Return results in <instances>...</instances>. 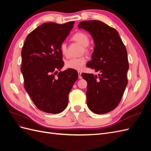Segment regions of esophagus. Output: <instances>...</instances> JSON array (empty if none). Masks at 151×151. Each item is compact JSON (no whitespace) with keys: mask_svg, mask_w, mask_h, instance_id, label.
<instances>
[{"mask_svg":"<svg viewBox=\"0 0 151 151\" xmlns=\"http://www.w3.org/2000/svg\"><path fill=\"white\" fill-rule=\"evenodd\" d=\"M78 75H79V79H82L81 72H78Z\"/></svg>","mask_w":151,"mask_h":151,"instance_id":"esophagus-1","label":"esophagus"}]
</instances>
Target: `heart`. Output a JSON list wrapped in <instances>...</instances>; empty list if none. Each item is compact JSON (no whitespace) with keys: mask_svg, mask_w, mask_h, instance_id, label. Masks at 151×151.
Wrapping results in <instances>:
<instances>
[{"mask_svg":"<svg viewBox=\"0 0 151 151\" xmlns=\"http://www.w3.org/2000/svg\"><path fill=\"white\" fill-rule=\"evenodd\" d=\"M72 40L80 44L84 47V52L86 53H89V50L88 48V45L90 43V40L88 35L83 32L76 33L72 36ZM60 51L63 55H66L67 52V43L62 42L60 45ZM86 58L84 57L80 58H72L65 62V66L68 68H72L77 70H81L84 67L86 63Z\"/></svg>","mask_w":151,"mask_h":151,"instance_id":"b5f03b06","label":"heart"}]
</instances>
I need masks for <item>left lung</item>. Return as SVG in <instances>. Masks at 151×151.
I'll return each instance as SVG.
<instances>
[{"label":"left lung","mask_w":151,"mask_h":151,"mask_svg":"<svg viewBox=\"0 0 151 151\" xmlns=\"http://www.w3.org/2000/svg\"><path fill=\"white\" fill-rule=\"evenodd\" d=\"M78 28L88 31L94 42L92 60L88 67L99 76L83 73L87 86L88 106L94 113L104 114L113 110L120 102L128 83L127 52L118 31L97 20L81 22Z\"/></svg>","instance_id":"1"}]
</instances>
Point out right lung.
I'll return each instance as SVG.
<instances>
[{"instance_id":"obj_1","label":"right lung","mask_w":151,"mask_h":151,"mask_svg":"<svg viewBox=\"0 0 151 151\" xmlns=\"http://www.w3.org/2000/svg\"><path fill=\"white\" fill-rule=\"evenodd\" d=\"M74 24L44 23L27 36L22 47L21 71L24 88L35 106L44 112L57 114L64 110L68 94L78 79V73L72 68L57 74L64 65L60 45Z\"/></svg>"}]
</instances>
